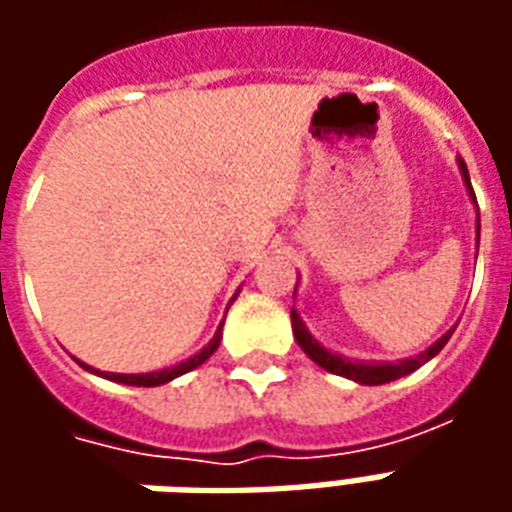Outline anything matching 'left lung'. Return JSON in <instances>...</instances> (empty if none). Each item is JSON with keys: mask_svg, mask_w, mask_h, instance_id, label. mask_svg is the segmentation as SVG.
Listing matches in <instances>:
<instances>
[{"mask_svg": "<svg viewBox=\"0 0 512 512\" xmlns=\"http://www.w3.org/2000/svg\"><path fill=\"white\" fill-rule=\"evenodd\" d=\"M461 161V158H458ZM461 172H463V180H466V186H469V194H472L474 200V189L472 183H469V172H466V164L461 161ZM477 202V200H474ZM290 321H293V337H296V343L304 348V354L310 356L315 365H321L323 370H329L334 376H343V378H351V381H359V384H367V386H378V384H389V381H395V378H403L408 373H414L417 367H422L428 359L439 354L441 348L447 345L450 340V334L455 332H447L441 337L439 343H433L428 351H422V354L411 356V359H403V362H386V365H376V362H348L343 356L337 354H329L326 348H323L310 332H307V326L301 323V318L296 315V310H290Z\"/></svg>", "mask_w": 512, "mask_h": 512, "instance_id": "obj_1", "label": "left lung"}]
</instances>
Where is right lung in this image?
<instances>
[{"label": "right lung", "instance_id": "right-lung-1", "mask_svg": "<svg viewBox=\"0 0 512 512\" xmlns=\"http://www.w3.org/2000/svg\"><path fill=\"white\" fill-rule=\"evenodd\" d=\"M219 343H222V326H219V332L213 334V340L205 348H202L200 354H194L191 359H186V362H180V365L169 367V370H158V373H139V376H123V373H109V381H117V384H128V386H158V384H167V381H172V378L183 376V373H189V370H194V367H200L208 356L219 348ZM87 367V365H82ZM87 370H93V367H87Z\"/></svg>", "mask_w": 512, "mask_h": 512}]
</instances>
